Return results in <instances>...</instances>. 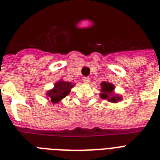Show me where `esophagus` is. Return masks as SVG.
Instances as JSON below:
<instances>
[{"label":"esophagus","mask_w":160,"mask_h":160,"mask_svg":"<svg viewBox=\"0 0 160 160\" xmlns=\"http://www.w3.org/2000/svg\"><path fill=\"white\" fill-rule=\"evenodd\" d=\"M83 82H84V83H86V84H88V83L90 82V78L89 77H85L84 78H83Z\"/></svg>","instance_id":"obj_1"}]
</instances>
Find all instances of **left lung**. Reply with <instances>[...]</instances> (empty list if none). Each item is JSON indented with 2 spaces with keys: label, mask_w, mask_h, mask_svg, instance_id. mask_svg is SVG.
<instances>
[{
  "label": "left lung",
  "mask_w": 160,
  "mask_h": 160,
  "mask_svg": "<svg viewBox=\"0 0 160 160\" xmlns=\"http://www.w3.org/2000/svg\"><path fill=\"white\" fill-rule=\"evenodd\" d=\"M101 91L102 93L101 94V98L103 99H108L111 102H117L119 100H121V98L118 95H112V91L114 90V85L107 82H103L101 83Z\"/></svg>",
  "instance_id": "left-lung-1"
}]
</instances>
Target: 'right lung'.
Returning <instances> with one entry per match:
<instances>
[{"instance_id": "1", "label": "right lung", "mask_w": 160, "mask_h": 160, "mask_svg": "<svg viewBox=\"0 0 160 160\" xmlns=\"http://www.w3.org/2000/svg\"><path fill=\"white\" fill-rule=\"evenodd\" d=\"M71 83L65 81H59L54 85V88L51 90H49L47 93L48 99H49L52 102L57 103L60 100L64 98L66 96L69 94L70 89L73 87Z\"/></svg>"}]
</instances>
